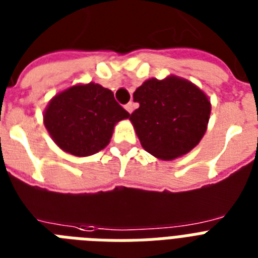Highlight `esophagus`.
I'll use <instances>...</instances> for the list:
<instances>
[{
	"label": "esophagus",
	"instance_id": "34e87169",
	"mask_svg": "<svg viewBox=\"0 0 258 258\" xmlns=\"http://www.w3.org/2000/svg\"><path fill=\"white\" fill-rule=\"evenodd\" d=\"M125 109L127 110V113H132V112H133V104H132V102L126 104V105H125Z\"/></svg>",
	"mask_w": 258,
	"mask_h": 258
}]
</instances>
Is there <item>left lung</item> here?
I'll return each instance as SVG.
<instances>
[{
	"label": "left lung",
	"mask_w": 258,
	"mask_h": 258,
	"mask_svg": "<svg viewBox=\"0 0 258 258\" xmlns=\"http://www.w3.org/2000/svg\"><path fill=\"white\" fill-rule=\"evenodd\" d=\"M140 108L129 119L142 148L170 161L189 153L205 135L212 105L193 82L178 76L149 78L133 93Z\"/></svg>",
	"instance_id": "left-lung-1"
}]
</instances>
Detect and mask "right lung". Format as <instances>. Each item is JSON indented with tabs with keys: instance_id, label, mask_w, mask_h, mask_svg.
<instances>
[{
	"instance_id": "add662e5",
	"label": "right lung",
	"mask_w": 258,
	"mask_h": 258,
	"mask_svg": "<svg viewBox=\"0 0 258 258\" xmlns=\"http://www.w3.org/2000/svg\"><path fill=\"white\" fill-rule=\"evenodd\" d=\"M112 90L96 82L76 84L55 94L44 110V125L55 145L76 157L105 149L116 123L129 118Z\"/></svg>"
}]
</instances>
